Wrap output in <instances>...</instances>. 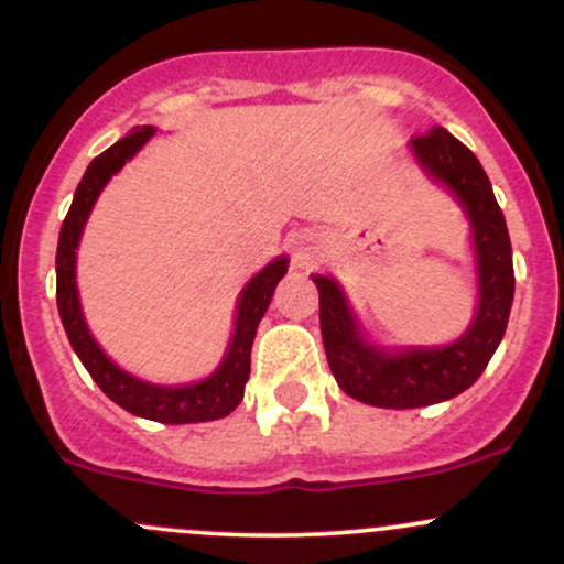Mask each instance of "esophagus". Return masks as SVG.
<instances>
[{
    "label": "esophagus",
    "instance_id": "obj_1",
    "mask_svg": "<svg viewBox=\"0 0 564 564\" xmlns=\"http://www.w3.org/2000/svg\"><path fill=\"white\" fill-rule=\"evenodd\" d=\"M291 257H294L296 268H313L315 260L321 257V243L315 232H300L291 243Z\"/></svg>",
    "mask_w": 564,
    "mask_h": 564
}]
</instances>
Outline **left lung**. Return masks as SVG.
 <instances>
[{
    "instance_id": "obj_1",
    "label": "left lung",
    "mask_w": 564,
    "mask_h": 564,
    "mask_svg": "<svg viewBox=\"0 0 564 564\" xmlns=\"http://www.w3.org/2000/svg\"><path fill=\"white\" fill-rule=\"evenodd\" d=\"M411 151L426 174L448 187L467 212L480 302L471 326L453 345L387 352L364 339L339 283L328 275H313L321 294L323 347L336 384L349 398L377 408L435 405L469 390L501 345L514 300L507 219L480 161L443 127L416 134Z\"/></svg>"
}]
</instances>
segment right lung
Returning <instances> with one entry per match:
<instances>
[{
	"label": "right lung",
	"instance_id": "1",
	"mask_svg": "<svg viewBox=\"0 0 564 564\" xmlns=\"http://www.w3.org/2000/svg\"><path fill=\"white\" fill-rule=\"evenodd\" d=\"M153 132H156L153 127L132 129L127 138H121L116 145L93 159V164L84 172L82 183L74 193V204H70L68 215L63 219L61 238H57V310H61L63 328H66L74 352L79 355V360L89 371V377L97 381V387L116 405L134 413V416L151 419V422L161 424L215 422V419L228 416L232 408L243 400V387L251 371V345H254L257 326H260L262 315L268 313V304L273 300L278 281L286 275V257H278L275 262H270L268 268L260 270L246 283L241 296H238L236 328H232V339L223 364H219L212 377L198 381V384L185 387L148 384V381L134 379L132 373L121 371L102 352L100 345L93 339V334H89L82 315L79 291H76V249H79L84 223H87L89 212H93L95 200L108 180L153 138Z\"/></svg>",
	"mask_w": 564,
	"mask_h": 564
}]
</instances>
